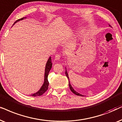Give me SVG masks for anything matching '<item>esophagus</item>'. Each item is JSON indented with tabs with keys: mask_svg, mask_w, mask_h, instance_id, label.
<instances>
[{
	"mask_svg": "<svg viewBox=\"0 0 122 122\" xmlns=\"http://www.w3.org/2000/svg\"><path fill=\"white\" fill-rule=\"evenodd\" d=\"M60 57H61V56L60 55H55V60H56V61H58L60 59Z\"/></svg>",
	"mask_w": 122,
	"mask_h": 122,
	"instance_id": "1",
	"label": "esophagus"
}]
</instances>
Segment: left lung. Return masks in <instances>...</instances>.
<instances>
[{
	"label": "left lung",
	"mask_w": 122,
	"mask_h": 122,
	"mask_svg": "<svg viewBox=\"0 0 122 122\" xmlns=\"http://www.w3.org/2000/svg\"><path fill=\"white\" fill-rule=\"evenodd\" d=\"M109 26H110V25H109ZM65 74H66V77H67L68 80H69V87H70V90H71V92H72L74 94H75V95H78V96H82V97H83V96H84L83 95H82V94L79 93V92H76V91L74 90V88H73V87H72V86H71V84H70V81H69V80H70V79H69V75H68V74H67V70H66V71H65Z\"/></svg>",
	"instance_id": "obj_1"
}]
</instances>
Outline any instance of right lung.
<instances>
[{"instance_id":"right-lung-1","label":"right lung","mask_w":122,"mask_h":122,"mask_svg":"<svg viewBox=\"0 0 122 122\" xmlns=\"http://www.w3.org/2000/svg\"><path fill=\"white\" fill-rule=\"evenodd\" d=\"M25 18H27L23 17V18H22L21 19H18L17 20H16L15 22H14L13 25L15 23H16L17 22H19V21L22 20H23V19H25ZM52 64L51 57H50L49 58H48V60H47V63H46V67H45L44 82H43V85H42V86H41V87L40 88V90H39L37 92H35V93H34L33 94H32V95H30L31 96H32V97L41 96V95H42V94H44L45 92H46L47 90L48 87V85H49V82H48V81L47 77H48V74H49L50 70H51V68H52Z\"/></svg>"}]
</instances>
